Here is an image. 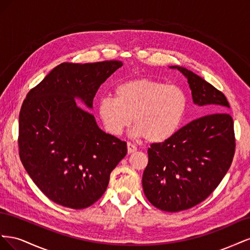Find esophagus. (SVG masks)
I'll use <instances>...</instances> for the list:
<instances>
[{
    "label": "esophagus",
    "instance_id": "34e87169",
    "mask_svg": "<svg viewBox=\"0 0 250 250\" xmlns=\"http://www.w3.org/2000/svg\"><path fill=\"white\" fill-rule=\"evenodd\" d=\"M127 149H128V153H133V152H135V151L138 150L137 146L133 145V144L130 143V142L127 143Z\"/></svg>",
    "mask_w": 250,
    "mask_h": 250
}]
</instances>
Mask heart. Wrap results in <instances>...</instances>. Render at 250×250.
<instances>
[{
	"mask_svg": "<svg viewBox=\"0 0 250 250\" xmlns=\"http://www.w3.org/2000/svg\"><path fill=\"white\" fill-rule=\"evenodd\" d=\"M115 97L103 96L98 112L107 132L120 135L133 120V134L150 143L172 138L180 128L188 108L185 90L175 84L139 78L121 82Z\"/></svg>",
	"mask_w": 250,
	"mask_h": 250,
	"instance_id": "1",
	"label": "heart"
}]
</instances>
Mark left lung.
I'll use <instances>...</instances> for the list:
<instances>
[{
	"label": "left lung",
	"instance_id": "left-lung-1",
	"mask_svg": "<svg viewBox=\"0 0 250 250\" xmlns=\"http://www.w3.org/2000/svg\"><path fill=\"white\" fill-rule=\"evenodd\" d=\"M171 67L188 78L195 104L220 111L192 121L148 148L144 193L152 206L173 213L197 206L214 192L230 167L236 139L232 118L224 112L229 108L224 94L183 66Z\"/></svg>",
	"mask_w": 250,
	"mask_h": 250
}]
</instances>
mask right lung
Wrapping results in <instances>:
<instances>
[{"label":"right lung","mask_w":250,"mask_h":250,"mask_svg":"<svg viewBox=\"0 0 250 250\" xmlns=\"http://www.w3.org/2000/svg\"><path fill=\"white\" fill-rule=\"evenodd\" d=\"M123 65L120 60L63 62L27 94L19 120V154L49 199L81 209L99 200L111 171L127 153L126 142L102 131L92 113L98 88Z\"/></svg>","instance_id":"right-lung-1"}]
</instances>
